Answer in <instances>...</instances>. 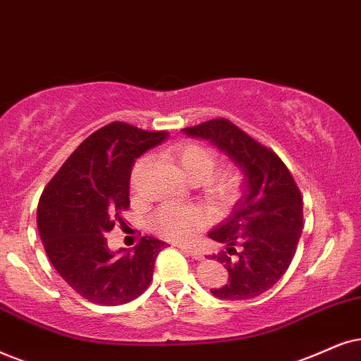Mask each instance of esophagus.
<instances>
[{"label": "esophagus", "mask_w": 361, "mask_h": 361, "mask_svg": "<svg viewBox=\"0 0 361 361\" xmlns=\"http://www.w3.org/2000/svg\"><path fill=\"white\" fill-rule=\"evenodd\" d=\"M181 250H183L185 253H188L191 258H195V259H203V253L200 252V250H196V248H190V246H180Z\"/></svg>", "instance_id": "obj_1"}]
</instances>
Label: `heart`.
<instances>
[{
    "instance_id": "heart-1",
    "label": "heart",
    "mask_w": 361,
    "mask_h": 361,
    "mask_svg": "<svg viewBox=\"0 0 361 361\" xmlns=\"http://www.w3.org/2000/svg\"><path fill=\"white\" fill-rule=\"evenodd\" d=\"M216 157L212 149L198 143H188L178 152V163L185 176H202L207 178L212 175ZM145 165V159L136 165L138 171ZM238 186V176L235 173H226L218 181V193L225 198H230ZM207 223V216L198 208H181V207H163L153 218V228L159 235L171 240H191L198 233V230Z\"/></svg>"
}]
</instances>
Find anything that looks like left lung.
Segmentation results:
<instances>
[{
    "instance_id": "obj_1",
    "label": "left lung",
    "mask_w": 361,
    "mask_h": 361,
    "mask_svg": "<svg viewBox=\"0 0 361 361\" xmlns=\"http://www.w3.org/2000/svg\"><path fill=\"white\" fill-rule=\"evenodd\" d=\"M183 135L208 141L241 173V196L230 216L209 230L208 236L240 245L231 259L220 255L218 262L228 271V283L212 288L220 300H250L270 290L288 270L303 230V202L288 168L275 153L262 147L233 123L223 118L185 128Z\"/></svg>"
}]
</instances>
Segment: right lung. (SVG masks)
I'll return each instance as SVG.
<instances>
[{
	"instance_id": "obj_1",
	"label": "right lung",
	"mask_w": 361,
	"mask_h": 361,
	"mask_svg": "<svg viewBox=\"0 0 361 361\" xmlns=\"http://www.w3.org/2000/svg\"><path fill=\"white\" fill-rule=\"evenodd\" d=\"M166 136V131L109 123L73 152L41 195L36 221L49 262L91 303H128L152 281L165 241L145 236L133 250L111 252L106 235L130 204L136 158Z\"/></svg>"
}]
</instances>
